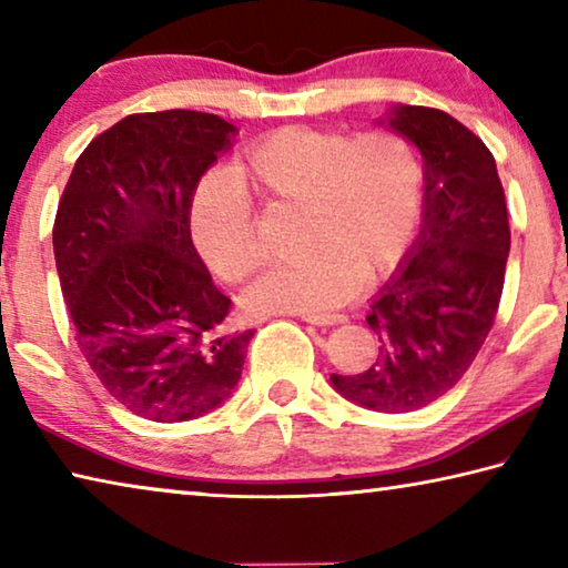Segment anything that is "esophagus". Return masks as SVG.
<instances>
[{"label":"esophagus","mask_w":568,"mask_h":568,"mask_svg":"<svg viewBox=\"0 0 568 568\" xmlns=\"http://www.w3.org/2000/svg\"><path fill=\"white\" fill-rule=\"evenodd\" d=\"M301 318H303L305 323H311V325H335V323H345V315H307V313H303Z\"/></svg>","instance_id":"obj_1"}]
</instances>
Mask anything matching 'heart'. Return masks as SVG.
<instances>
[{"label": "heart", "mask_w": 568, "mask_h": 568, "mask_svg": "<svg viewBox=\"0 0 568 568\" xmlns=\"http://www.w3.org/2000/svg\"><path fill=\"white\" fill-rule=\"evenodd\" d=\"M233 182L265 203L303 205V250L247 287V315H318L343 305L363 283L403 263L423 207L416 152L393 132H343L291 124L247 148L230 168ZM192 240L205 265L237 283L261 263L245 197L223 180L197 190Z\"/></svg>", "instance_id": "heart-1"}]
</instances>
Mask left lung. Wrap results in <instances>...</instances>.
Returning a JSON list of instances; mask_svg holds the SVG:
<instances>
[{"mask_svg": "<svg viewBox=\"0 0 568 568\" xmlns=\"http://www.w3.org/2000/svg\"><path fill=\"white\" fill-rule=\"evenodd\" d=\"M376 122L420 152V227L371 301L376 363L331 383L363 408L408 413L438 400L474 363L501 301L511 230L496 160L468 128L413 104H393Z\"/></svg>", "mask_w": 568, "mask_h": 568, "instance_id": "1", "label": "left lung"}]
</instances>
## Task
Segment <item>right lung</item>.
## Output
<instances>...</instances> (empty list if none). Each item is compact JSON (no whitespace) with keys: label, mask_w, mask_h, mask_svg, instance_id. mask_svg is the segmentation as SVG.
<instances>
[{"label":"right lung","mask_w":568,"mask_h":568,"mask_svg":"<svg viewBox=\"0 0 568 568\" xmlns=\"http://www.w3.org/2000/svg\"><path fill=\"white\" fill-rule=\"evenodd\" d=\"M217 114H130L94 138L54 220L62 295L90 368L134 416L200 418L233 396L255 331L225 333L230 297L192 245L195 190L233 148Z\"/></svg>","instance_id":"right-lung-1"}]
</instances>
